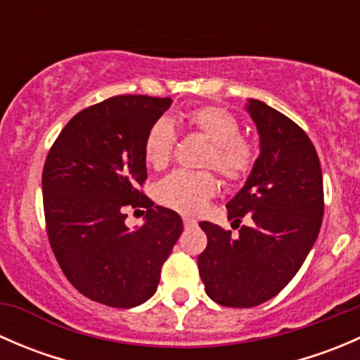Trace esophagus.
I'll list each match as a JSON object with an SVG mask.
<instances>
[{"label": "esophagus", "instance_id": "esophagus-1", "mask_svg": "<svg viewBox=\"0 0 360 360\" xmlns=\"http://www.w3.org/2000/svg\"><path fill=\"white\" fill-rule=\"evenodd\" d=\"M183 223H184V228H193V226H197V221L191 219V217H184Z\"/></svg>", "mask_w": 360, "mask_h": 360}]
</instances>
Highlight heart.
<instances>
[{"label": "heart", "mask_w": 360, "mask_h": 360, "mask_svg": "<svg viewBox=\"0 0 360 360\" xmlns=\"http://www.w3.org/2000/svg\"><path fill=\"white\" fill-rule=\"evenodd\" d=\"M188 125L207 141L205 165L214 167L224 181L244 179L256 160V151L248 139L240 136V125L230 111L217 106H202L184 115ZM176 146V132L167 118H160L150 127L144 139V158L155 169L170 162ZM216 191V179L209 172L177 170L160 183L158 200L163 205L183 214H197Z\"/></svg>", "instance_id": "heart-1"}]
</instances>
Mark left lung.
<instances>
[{
	"mask_svg": "<svg viewBox=\"0 0 360 360\" xmlns=\"http://www.w3.org/2000/svg\"><path fill=\"white\" fill-rule=\"evenodd\" d=\"M245 111L259 134V157L242 190L226 203L238 237L202 221L207 248L198 271L210 300L223 307L250 308L277 296L307 259L319 237L324 188L317 151L307 134L263 101Z\"/></svg>",
	"mask_w": 360,
	"mask_h": 360,
	"instance_id": "1",
	"label": "left lung"
}]
</instances>
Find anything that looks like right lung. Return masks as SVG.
<instances>
[{"mask_svg": "<svg viewBox=\"0 0 360 360\" xmlns=\"http://www.w3.org/2000/svg\"><path fill=\"white\" fill-rule=\"evenodd\" d=\"M170 97L116 96L72 116L43 167V207L53 254L83 296L132 308L157 292L162 264L183 219L137 188L148 177L144 139ZM146 206L145 224L124 226V207Z\"/></svg>", "mask_w": 360, "mask_h": 360, "instance_id": "add662e5", "label": "right lung"}]
</instances>
